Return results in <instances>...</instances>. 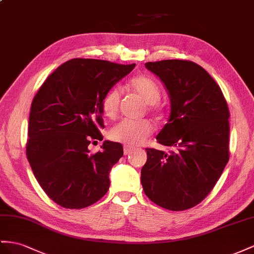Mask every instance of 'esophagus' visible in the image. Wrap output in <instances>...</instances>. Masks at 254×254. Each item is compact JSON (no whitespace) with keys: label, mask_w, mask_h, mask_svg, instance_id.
<instances>
[{"label":"esophagus","mask_w":254,"mask_h":254,"mask_svg":"<svg viewBox=\"0 0 254 254\" xmlns=\"http://www.w3.org/2000/svg\"><path fill=\"white\" fill-rule=\"evenodd\" d=\"M131 151H133V147H129L127 145L123 147V153H125V155L129 154V153H131Z\"/></svg>","instance_id":"obj_1"}]
</instances>
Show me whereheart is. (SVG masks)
<instances>
[{"label": "heart", "instance_id": "heart-1", "mask_svg": "<svg viewBox=\"0 0 254 254\" xmlns=\"http://www.w3.org/2000/svg\"><path fill=\"white\" fill-rule=\"evenodd\" d=\"M129 87L137 92L152 110H160L158 102L161 99L160 88L153 79L145 75H138L129 80ZM119 89H112L103 97L102 108L107 118H115L120 104ZM153 132V125L149 120L125 119L117 123L110 129L109 135L116 141L128 145H138Z\"/></svg>", "mask_w": 254, "mask_h": 254}]
</instances>
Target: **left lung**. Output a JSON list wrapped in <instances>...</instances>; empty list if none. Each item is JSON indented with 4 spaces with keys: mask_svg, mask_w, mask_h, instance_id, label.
I'll list each match as a JSON object with an SVG mask.
<instances>
[{
    "mask_svg": "<svg viewBox=\"0 0 254 254\" xmlns=\"http://www.w3.org/2000/svg\"><path fill=\"white\" fill-rule=\"evenodd\" d=\"M145 66L170 96V118L157 140L173 150L146 149L142 189L165 209H189L210 193L229 162V107L217 82L196 63L163 60Z\"/></svg>",
    "mask_w": 254,
    "mask_h": 254,
    "instance_id": "1",
    "label": "left lung"
}]
</instances>
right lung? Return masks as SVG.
<instances>
[{"label":"right lung","mask_w":254,"mask_h":254,"mask_svg":"<svg viewBox=\"0 0 254 254\" xmlns=\"http://www.w3.org/2000/svg\"><path fill=\"white\" fill-rule=\"evenodd\" d=\"M135 64L71 59L49 75L31 105L27 157L34 176L55 203L81 209L109 189V173L123 155L119 142L103 140V97Z\"/></svg>","instance_id":"obj_1"}]
</instances>
